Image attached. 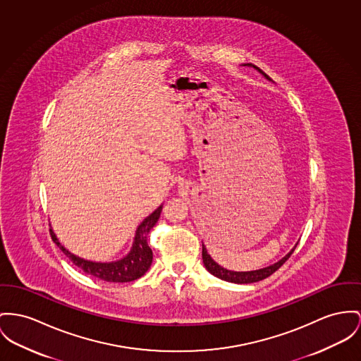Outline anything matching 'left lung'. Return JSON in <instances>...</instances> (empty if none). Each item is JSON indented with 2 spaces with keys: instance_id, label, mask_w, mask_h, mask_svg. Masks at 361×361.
<instances>
[{
  "instance_id": "obj_1",
  "label": "left lung",
  "mask_w": 361,
  "mask_h": 361,
  "mask_svg": "<svg viewBox=\"0 0 361 361\" xmlns=\"http://www.w3.org/2000/svg\"><path fill=\"white\" fill-rule=\"evenodd\" d=\"M245 66H249V67H253L256 68L260 73H263L265 78L268 80H271L267 75H265L259 67H255L252 64H245ZM297 246V245H295ZM295 246L288 252V255L285 257H282L278 263L275 264L268 265L265 268H260V269H255V271H230L227 268H223L221 265L217 264L216 262L211 257V255L208 253L205 245L202 243V262L205 268L208 269V272H211L214 276H216L219 279H223L226 282H231V283H238V285H243V283H253V282H259V281H263L265 278H268L269 275H272L276 269H279L282 265L286 263L288 257L291 256V253L294 252Z\"/></svg>"
}]
</instances>
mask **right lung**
Returning a JSON list of instances; mask_svg holds the SVG:
<instances>
[{
	"label": "right lung",
	"instance_id": "add662e5",
	"mask_svg": "<svg viewBox=\"0 0 361 361\" xmlns=\"http://www.w3.org/2000/svg\"><path fill=\"white\" fill-rule=\"evenodd\" d=\"M163 205H160L156 211H153L147 217H145L142 223L138 226L135 231V237L130 252L116 262H92L85 260L76 255L71 253L68 249H66L50 228V235L53 242L63 250V253L73 262V264L79 267L86 274L94 276L97 279L105 281V282H115V283H123V282H131L145 275V272L150 268L153 253L152 249L147 245V234L153 228V226L157 223L160 214H161Z\"/></svg>",
	"mask_w": 361,
	"mask_h": 361
}]
</instances>
